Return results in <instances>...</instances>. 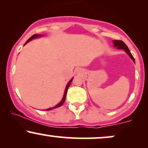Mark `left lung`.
<instances>
[{
  "label": "left lung",
  "instance_id": "obj_1",
  "mask_svg": "<svg viewBox=\"0 0 148 148\" xmlns=\"http://www.w3.org/2000/svg\"><path fill=\"white\" fill-rule=\"evenodd\" d=\"M113 45L115 47H117V49H124L125 50V51L127 53V54H128L129 56H130V57L132 59V60L134 61V62H135V60H134L133 56L132 55V53H131L130 49H129L128 47H127V46L125 45V42L121 41V40H113Z\"/></svg>",
  "mask_w": 148,
  "mask_h": 148
}]
</instances>
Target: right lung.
<instances>
[{
    "instance_id": "1",
    "label": "right lung",
    "mask_w": 148,
    "mask_h": 148,
    "mask_svg": "<svg viewBox=\"0 0 148 148\" xmlns=\"http://www.w3.org/2000/svg\"><path fill=\"white\" fill-rule=\"evenodd\" d=\"M41 36H42V35H37V34H35V35H33V36H31V37H30V38L28 39V40H27L26 42H25V45H26V44L28 43V42H29L30 41V40H33V39H34V38H36V37H41ZM72 79H73V78H72V79L70 80V81H69V82H68V84H67V86H66L65 90H64V96H63V97H62V99L61 100V101H60V102L58 104H57L56 106H53V107H51V108H47V111H50V110L54 109V108H58V107L61 106H62V104H63L64 102V101H65V98H66V95H67V90H68V88H69V86H70L71 83H72Z\"/></svg>"
}]
</instances>
